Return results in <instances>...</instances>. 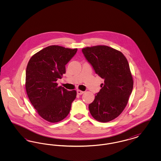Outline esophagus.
<instances>
[{
	"label": "esophagus",
	"instance_id": "esophagus-1",
	"mask_svg": "<svg viewBox=\"0 0 161 161\" xmlns=\"http://www.w3.org/2000/svg\"><path fill=\"white\" fill-rule=\"evenodd\" d=\"M77 94H78V95H81V94H83L84 93L83 91H81L80 90H77Z\"/></svg>",
	"mask_w": 161,
	"mask_h": 161
}]
</instances>
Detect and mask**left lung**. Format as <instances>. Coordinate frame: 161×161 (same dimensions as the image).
<instances>
[{
    "mask_svg": "<svg viewBox=\"0 0 161 161\" xmlns=\"http://www.w3.org/2000/svg\"><path fill=\"white\" fill-rule=\"evenodd\" d=\"M82 52L95 73L104 80L95 100L89 105L92 117L101 123L117 118L126 107L133 87V79L124 54L105 45L86 47Z\"/></svg>",
    "mask_w": 161,
    "mask_h": 161,
    "instance_id": "left-lung-1",
    "label": "left lung"
}]
</instances>
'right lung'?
<instances>
[{"label":"right lung","instance_id":"add662e5","mask_svg":"<svg viewBox=\"0 0 161 161\" xmlns=\"http://www.w3.org/2000/svg\"><path fill=\"white\" fill-rule=\"evenodd\" d=\"M77 51V48L51 45L33 55L28 63L26 91L38 115L48 122L64 119L76 98V91L58 86L57 81L66 73L65 65Z\"/></svg>","mask_w":161,"mask_h":161}]
</instances>
